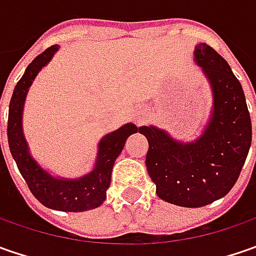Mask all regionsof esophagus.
<instances>
[{
  "label": "esophagus",
  "mask_w": 256,
  "mask_h": 256,
  "mask_svg": "<svg viewBox=\"0 0 256 256\" xmlns=\"http://www.w3.org/2000/svg\"><path fill=\"white\" fill-rule=\"evenodd\" d=\"M140 121H141V120H140Z\"/></svg>",
  "instance_id": "34e87169"
}]
</instances>
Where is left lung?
Masks as SVG:
<instances>
[{
    "instance_id": "1",
    "label": "left lung",
    "mask_w": 256,
    "mask_h": 256,
    "mask_svg": "<svg viewBox=\"0 0 256 256\" xmlns=\"http://www.w3.org/2000/svg\"><path fill=\"white\" fill-rule=\"evenodd\" d=\"M195 61L210 80L214 110L195 142L181 144L155 126H141L150 148L145 165L164 201L198 208L225 196L240 178L252 141V124L241 82L208 44L195 48Z\"/></svg>"
}]
</instances>
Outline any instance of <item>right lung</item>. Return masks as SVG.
Listing matches in <instances>:
<instances>
[{"mask_svg": "<svg viewBox=\"0 0 256 256\" xmlns=\"http://www.w3.org/2000/svg\"><path fill=\"white\" fill-rule=\"evenodd\" d=\"M56 50V45H51L34 58V61L26 66L25 74L21 76L18 84L15 85L8 111V145L22 178L38 201L51 210L82 212L98 208L106 198L114 162L122 151L126 138L138 132V126L134 124H126L120 130L105 135L100 142V151L94 171L80 180L52 178L40 165H36L28 152V146L22 135V106L30 85L32 84L38 71L52 58Z\"/></svg>", "mask_w": 256, "mask_h": 256, "instance_id": "add662e5", "label": "right lung"}]
</instances>
